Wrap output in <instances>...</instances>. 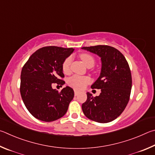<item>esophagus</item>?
<instances>
[{"label":"esophagus","instance_id":"1","mask_svg":"<svg viewBox=\"0 0 155 155\" xmlns=\"http://www.w3.org/2000/svg\"><path fill=\"white\" fill-rule=\"evenodd\" d=\"M79 93H80V92L78 91H76V90H75V91H74V94H75V96H78V94H79Z\"/></svg>","mask_w":155,"mask_h":155}]
</instances>
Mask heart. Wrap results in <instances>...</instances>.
I'll use <instances>...</instances> for the list:
<instances>
[{
    "mask_svg": "<svg viewBox=\"0 0 155 155\" xmlns=\"http://www.w3.org/2000/svg\"><path fill=\"white\" fill-rule=\"evenodd\" d=\"M80 58L82 60L86 66L91 68L94 66L95 60L94 57L88 53H82L80 55ZM72 62V56H69L64 60L63 63H62V71L64 73H69L71 71V65ZM91 82V78L87 76H80L75 75L71 77L68 83L69 84L72 86L73 88L77 90H82L85 86Z\"/></svg>",
    "mask_w": 155,
    "mask_h": 155,
    "instance_id": "heart-1",
    "label": "heart"
}]
</instances>
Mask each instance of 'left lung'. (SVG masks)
Listing matches in <instances>:
<instances>
[{"label": "left lung", "mask_w": 155, "mask_h": 155, "mask_svg": "<svg viewBox=\"0 0 155 155\" xmlns=\"http://www.w3.org/2000/svg\"><path fill=\"white\" fill-rule=\"evenodd\" d=\"M98 55L101 71L92 88L101 89L99 96L87 93V100L82 105L84 115L100 123L112 121L120 116L129 101L132 86L131 70L125 57L117 49L109 45L83 47Z\"/></svg>", "instance_id": "1"}]
</instances>
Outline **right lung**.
Listing matches in <instances>:
<instances>
[{"instance_id": "obj_1", "label": "right lung", "mask_w": 155, "mask_h": 155, "mask_svg": "<svg viewBox=\"0 0 155 155\" xmlns=\"http://www.w3.org/2000/svg\"><path fill=\"white\" fill-rule=\"evenodd\" d=\"M74 51L73 48L46 46L30 56L21 72L20 94L27 110L35 118L44 122L59 119L66 114L74 91L66 86L61 92L53 84L62 86V63Z\"/></svg>"}]
</instances>
